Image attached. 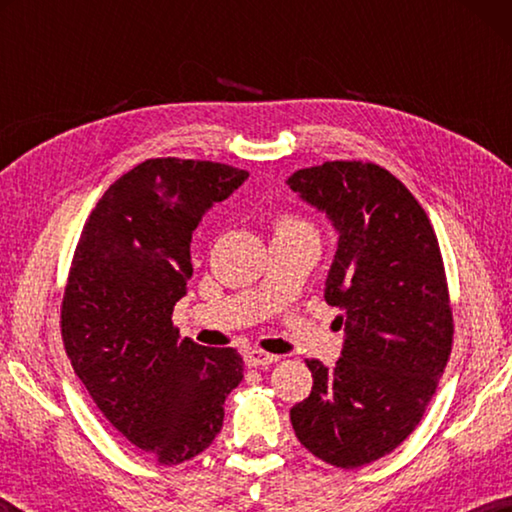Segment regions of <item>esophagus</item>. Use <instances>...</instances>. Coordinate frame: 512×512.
<instances>
[{
    "instance_id": "obj_1",
    "label": "esophagus",
    "mask_w": 512,
    "mask_h": 512,
    "mask_svg": "<svg viewBox=\"0 0 512 512\" xmlns=\"http://www.w3.org/2000/svg\"><path fill=\"white\" fill-rule=\"evenodd\" d=\"M244 361H246L248 368H268V366H273L277 357H275V354H268V352H262V350H250V352H246Z\"/></svg>"
}]
</instances>
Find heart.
I'll return each instance as SVG.
<instances>
[{
	"label": "heart",
	"mask_w": 512,
	"mask_h": 512,
	"mask_svg": "<svg viewBox=\"0 0 512 512\" xmlns=\"http://www.w3.org/2000/svg\"><path fill=\"white\" fill-rule=\"evenodd\" d=\"M302 223H298L296 219H291V216H280V219L275 221V232L277 230H291V228H300Z\"/></svg>",
	"instance_id": "1"
}]
</instances>
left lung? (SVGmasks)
I'll return each instance as SVG.
<instances>
[{
    "mask_svg": "<svg viewBox=\"0 0 512 512\" xmlns=\"http://www.w3.org/2000/svg\"><path fill=\"white\" fill-rule=\"evenodd\" d=\"M287 185L339 232L325 282L345 343L291 409L293 431L320 461L354 470L391 454L418 427L452 352L454 318L443 255L427 212L391 171L334 160Z\"/></svg>",
    "mask_w": 512,
    "mask_h": 512,
    "instance_id": "8db88e82",
    "label": "left lung"
}]
</instances>
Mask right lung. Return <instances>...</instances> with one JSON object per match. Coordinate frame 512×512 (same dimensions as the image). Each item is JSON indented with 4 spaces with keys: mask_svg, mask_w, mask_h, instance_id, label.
Wrapping results in <instances>:
<instances>
[{
    "mask_svg": "<svg viewBox=\"0 0 512 512\" xmlns=\"http://www.w3.org/2000/svg\"><path fill=\"white\" fill-rule=\"evenodd\" d=\"M246 178L221 162L146 160L108 187L74 250L65 352L106 420L158 465L210 447L244 379L237 350L180 339L171 314L194 273V230Z\"/></svg>",
    "mask_w": 512,
    "mask_h": 512,
    "instance_id": "obj_1",
    "label": "right lung"
}]
</instances>
